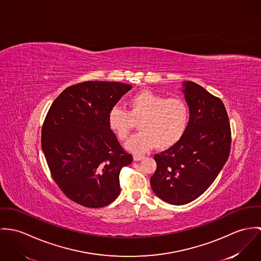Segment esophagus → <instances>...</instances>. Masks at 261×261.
Returning <instances> with one entry per match:
<instances>
[{
	"instance_id": "34e87169",
	"label": "esophagus",
	"mask_w": 261,
	"mask_h": 261,
	"mask_svg": "<svg viewBox=\"0 0 261 261\" xmlns=\"http://www.w3.org/2000/svg\"><path fill=\"white\" fill-rule=\"evenodd\" d=\"M144 157V155H140V154H134V155H133V159H134L135 161H140V160H142Z\"/></svg>"
}]
</instances>
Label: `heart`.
I'll return each instance as SVG.
<instances>
[{"mask_svg":"<svg viewBox=\"0 0 261 261\" xmlns=\"http://www.w3.org/2000/svg\"><path fill=\"white\" fill-rule=\"evenodd\" d=\"M128 111L115 106L108 114V124L119 140L124 141L139 121V133L133 135L126 147L133 152H143L156 146L167 149L184 135L190 118L188 103L180 97L166 98L145 90L128 101Z\"/></svg>","mask_w":261,"mask_h":261,"instance_id":"b5f03b06","label":"heart"}]
</instances>
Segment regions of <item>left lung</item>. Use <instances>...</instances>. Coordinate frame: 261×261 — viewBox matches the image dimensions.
Segmentation results:
<instances>
[{
	"instance_id": "8db88e82",
	"label": "left lung",
	"mask_w": 261,
	"mask_h": 261,
	"mask_svg": "<svg viewBox=\"0 0 261 261\" xmlns=\"http://www.w3.org/2000/svg\"><path fill=\"white\" fill-rule=\"evenodd\" d=\"M190 118L182 138L155 154L151 187L162 200L175 205L191 202L213 183L226 163L231 147L229 118L223 102L200 85L183 83Z\"/></svg>"
}]
</instances>
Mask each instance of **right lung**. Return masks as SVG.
Here are the masks:
<instances>
[{
  "instance_id": "right-lung-1",
  "label": "right lung",
  "mask_w": 261,
  "mask_h": 261,
  "mask_svg": "<svg viewBox=\"0 0 261 261\" xmlns=\"http://www.w3.org/2000/svg\"><path fill=\"white\" fill-rule=\"evenodd\" d=\"M132 86L86 81L66 88L42 127V149L51 175L74 202L100 208L120 194L119 175L133 157L120 145L108 114Z\"/></svg>"
}]
</instances>
